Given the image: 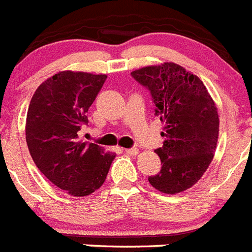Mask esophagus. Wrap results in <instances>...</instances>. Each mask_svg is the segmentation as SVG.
<instances>
[{
  "label": "esophagus",
  "instance_id": "34e87169",
  "mask_svg": "<svg viewBox=\"0 0 252 252\" xmlns=\"http://www.w3.org/2000/svg\"><path fill=\"white\" fill-rule=\"evenodd\" d=\"M125 153L126 154H128V156H137L139 154V149H136V148H132V149H125Z\"/></svg>",
  "mask_w": 252,
  "mask_h": 252
}]
</instances>
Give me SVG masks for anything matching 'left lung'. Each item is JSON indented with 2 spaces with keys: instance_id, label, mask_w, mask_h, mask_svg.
<instances>
[{
  "instance_id": "8db88e82",
  "label": "left lung",
  "mask_w": 252,
  "mask_h": 252,
  "mask_svg": "<svg viewBox=\"0 0 252 252\" xmlns=\"http://www.w3.org/2000/svg\"><path fill=\"white\" fill-rule=\"evenodd\" d=\"M147 87L163 124V147L156 150L162 169L149 177L153 188L175 195L192 188L214 158L219 134L217 105L204 83L175 62L132 71Z\"/></svg>"
}]
</instances>
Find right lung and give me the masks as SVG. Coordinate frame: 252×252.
I'll use <instances>...</instances> for the list:
<instances>
[{
	"label": "right lung",
	"mask_w": 252,
	"mask_h": 252,
	"mask_svg": "<svg viewBox=\"0 0 252 252\" xmlns=\"http://www.w3.org/2000/svg\"><path fill=\"white\" fill-rule=\"evenodd\" d=\"M107 75L60 71L34 92L25 139L34 163L49 181L71 196H88L104 184L116 154L79 139L88 109Z\"/></svg>",
	"instance_id": "obj_1"
}]
</instances>
